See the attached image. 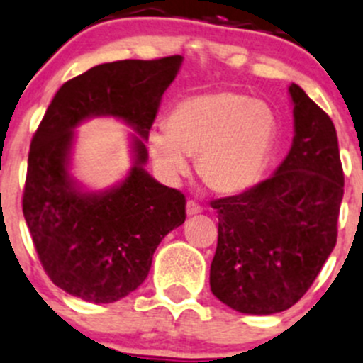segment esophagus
Returning <instances> with one entry per match:
<instances>
[{"label": "esophagus", "mask_w": 363, "mask_h": 363, "mask_svg": "<svg viewBox=\"0 0 363 363\" xmlns=\"http://www.w3.org/2000/svg\"><path fill=\"white\" fill-rule=\"evenodd\" d=\"M201 211H202V208L195 201H188V202H186V213H188L189 216L199 215V213H201Z\"/></svg>", "instance_id": "1"}]
</instances>
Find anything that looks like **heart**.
I'll return each instance as SVG.
<instances>
[{"label": "heart", "instance_id": "obj_1", "mask_svg": "<svg viewBox=\"0 0 363 363\" xmlns=\"http://www.w3.org/2000/svg\"><path fill=\"white\" fill-rule=\"evenodd\" d=\"M276 130V116L267 104L236 91H215L177 101L166 118V130L152 128L147 145L155 168L168 181L184 177L188 155H199V175L209 188L240 193L262 175Z\"/></svg>", "mask_w": 363, "mask_h": 363}]
</instances>
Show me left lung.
I'll return each instance as SVG.
<instances>
[{"label": "left lung", "instance_id": "left-lung-1", "mask_svg": "<svg viewBox=\"0 0 363 363\" xmlns=\"http://www.w3.org/2000/svg\"><path fill=\"white\" fill-rule=\"evenodd\" d=\"M296 135L265 181L216 199L218 242L211 292L242 313L270 315L297 303L337 243L344 172L331 118L290 86Z\"/></svg>", "mask_w": 363, "mask_h": 363}]
</instances>
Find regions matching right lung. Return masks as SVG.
I'll use <instances>...</instances> for the list:
<instances>
[{"label": "right lung", "mask_w": 363, "mask_h": 363, "mask_svg": "<svg viewBox=\"0 0 363 363\" xmlns=\"http://www.w3.org/2000/svg\"><path fill=\"white\" fill-rule=\"evenodd\" d=\"M182 57L116 60L67 80L48 105L28 152L23 215L44 272L87 303H114L148 276L152 256L186 220V197L145 172L148 130ZM91 116H116L140 134L123 183L82 194L67 164L72 128Z\"/></svg>", "instance_id": "right-lung-1"}]
</instances>
